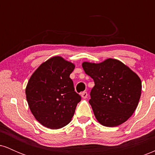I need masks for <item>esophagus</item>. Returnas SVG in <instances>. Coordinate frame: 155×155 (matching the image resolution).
<instances>
[{
	"mask_svg": "<svg viewBox=\"0 0 155 155\" xmlns=\"http://www.w3.org/2000/svg\"><path fill=\"white\" fill-rule=\"evenodd\" d=\"M81 97H82V98H84V99L87 98V92H82L81 93Z\"/></svg>",
	"mask_w": 155,
	"mask_h": 155,
	"instance_id": "34e87169",
	"label": "esophagus"
}]
</instances>
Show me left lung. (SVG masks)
Instances as JSON below:
<instances>
[{
	"mask_svg": "<svg viewBox=\"0 0 155 155\" xmlns=\"http://www.w3.org/2000/svg\"><path fill=\"white\" fill-rule=\"evenodd\" d=\"M86 74L95 82L89 103L96 120L106 127H116L132 116L141 94V81L135 72L116 59L100 63L84 62Z\"/></svg>",
	"mask_w": 155,
	"mask_h": 155,
	"instance_id": "1",
	"label": "left lung"
}]
</instances>
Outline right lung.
Masks as SVG:
<instances>
[{
  "mask_svg": "<svg viewBox=\"0 0 155 155\" xmlns=\"http://www.w3.org/2000/svg\"><path fill=\"white\" fill-rule=\"evenodd\" d=\"M75 65L55 56L41 64L25 89L28 106L39 123L59 129L71 121L81 96L74 91L70 74Z\"/></svg>",
  "mask_w": 155,
  "mask_h": 155,
  "instance_id": "1",
  "label": "right lung"
}]
</instances>
